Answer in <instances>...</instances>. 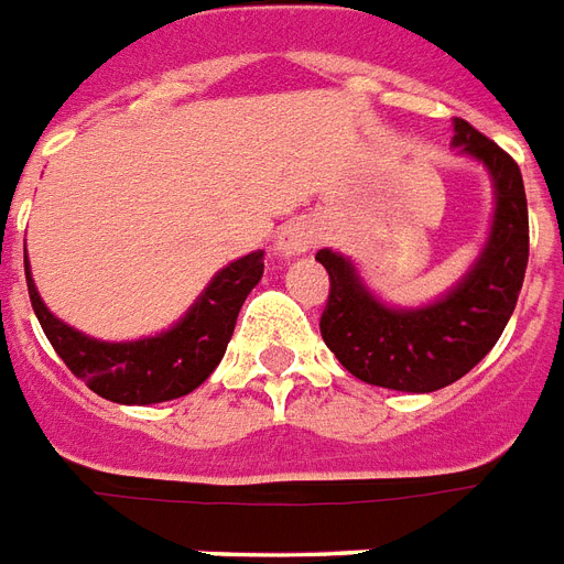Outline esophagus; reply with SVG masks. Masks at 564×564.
<instances>
[{"mask_svg":"<svg viewBox=\"0 0 564 564\" xmlns=\"http://www.w3.org/2000/svg\"><path fill=\"white\" fill-rule=\"evenodd\" d=\"M317 227L311 224V220L305 218H296L291 220V224H285V227L279 229L276 236V256L279 259H294V256H303L308 253L311 247L317 245Z\"/></svg>","mask_w":564,"mask_h":564,"instance_id":"34e87169","label":"esophagus"}]
</instances>
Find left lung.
I'll return each mask as SVG.
<instances>
[{"mask_svg":"<svg viewBox=\"0 0 564 564\" xmlns=\"http://www.w3.org/2000/svg\"><path fill=\"white\" fill-rule=\"evenodd\" d=\"M452 148L484 165L495 209L480 253L445 294L425 305L384 303L349 256L332 247L317 253L332 279L319 319L323 340L367 384L402 393L443 390L489 355L516 311L530 253L521 171L463 119H454Z\"/></svg>","mask_w":564,"mask_h":564,"instance_id":"obj_1","label":"left lung"}]
</instances>
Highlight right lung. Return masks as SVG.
I'll list each match as a JSON object with an SVG mask.
<instances>
[{
  "label": "right lung",
  "mask_w": 564,
  "mask_h": 564,
  "mask_svg": "<svg viewBox=\"0 0 564 564\" xmlns=\"http://www.w3.org/2000/svg\"><path fill=\"white\" fill-rule=\"evenodd\" d=\"M261 273L264 250L241 256L220 268L186 314L165 332L139 340H98L54 317L34 285L25 256L31 308L48 344L80 381H87L93 393L116 404L169 402L204 384L227 352L238 311L259 285Z\"/></svg>",
  "instance_id": "1"
}]
</instances>
